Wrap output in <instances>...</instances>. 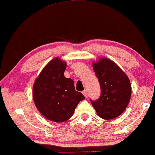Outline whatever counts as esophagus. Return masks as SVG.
Masks as SVG:
<instances>
[{
	"label": "esophagus",
	"mask_w": 155,
	"mask_h": 155,
	"mask_svg": "<svg viewBox=\"0 0 155 155\" xmlns=\"http://www.w3.org/2000/svg\"><path fill=\"white\" fill-rule=\"evenodd\" d=\"M87 93H88V92H87V91L86 90H84V91L82 92V94H83L84 95L85 97H87V95H88Z\"/></svg>",
	"instance_id": "34e87169"
}]
</instances>
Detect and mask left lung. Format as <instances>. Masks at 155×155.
Instances as JSON below:
<instances>
[{
	"mask_svg": "<svg viewBox=\"0 0 155 155\" xmlns=\"http://www.w3.org/2000/svg\"><path fill=\"white\" fill-rule=\"evenodd\" d=\"M101 85V96L90 101L101 118L111 120L119 117L127 108L131 97L129 78L114 62L102 58L92 63Z\"/></svg>",
	"mask_w": 155,
	"mask_h": 155,
	"instance_id": "left-lung-1",
	"label": "left lung"
}]
</instances>
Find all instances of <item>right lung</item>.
I'll use <instances>...</instances> for the list:
<instances>
[{"instance_id": "add662e5", "label": "right lung", "mask_w": 155, "mask_h": 155, "mask_svg": "<svg viewBox=\"0 0 155 155\" xmlns=\"http://www.w3.org/2000/svg\"><path fill=\"white\" fill-rule=\"evenodd\" d=\"M65 68L66 63L55 58L44 68L33 84L37 109L46 119L55 122L69 120L79 103L85 98L76 91L74 81L64 76Z\"/></svg>"}]
</instances>
